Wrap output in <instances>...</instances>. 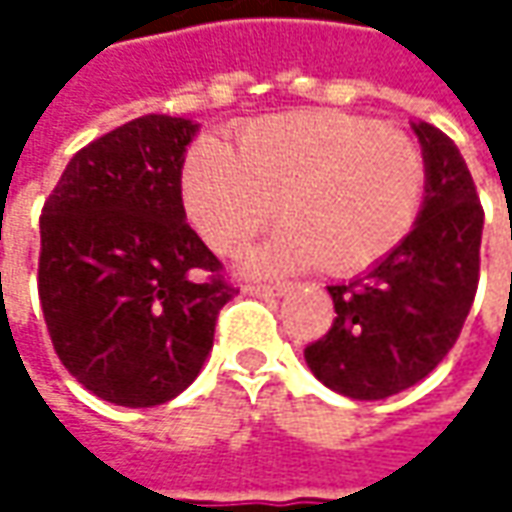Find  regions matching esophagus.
Wrapping results in <instances>:
<instances>
[{
    "label": "esophagus",
    "mask_w": 512,
    "mask_h": 512,
    "mask_svg": "<svg viewBox=\"0 0 512 512\" xmlns=\"http://www.w3.org/2000/svg\"><path fill=\"white\" fill-rule=\"evenodd\" d=\"M245 296H256V299H279L285 296V287L282 285H245L242 287Z\"/></svg>",
    "instance_id": "1"
}]
</instances>
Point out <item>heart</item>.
I'll list each match as a JSON object with an SVG mask.
<instances>
[{"label":"heart","instance_id":"obj_1","mask_svg":"<svg viewBox=\"0 0 512 512\" xmlns=\"http://www.w3.org/2000/svg\"><path fill=\"white\" fill-rule=\"evenodd\" d=\"M427 165L413 139L344 113L256 119L239 150L199 139L179 187L193 227L219 253H236L276 213L287 222L245 256L247 273L322 262L330 273L376 265L416 225Z\"/></svg>","mask_w":512,"mask_h":512}]
</instances>
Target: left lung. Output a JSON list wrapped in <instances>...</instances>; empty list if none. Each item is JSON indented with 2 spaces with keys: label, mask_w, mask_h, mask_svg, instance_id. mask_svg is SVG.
I'll use <instances>...</instances> for the list:
<instances>
[{
  "label": "left lung",
  "mask_w": 512,
  "mask_h": 512,
  "mask_svg": "<svg viewBox=\"0 0 512 512\" xmlns=\"http://www.w3.org/2000/svg\"><path fill=\"white\" fill-rule=\"evenodd\" d=\"M410 128L427 165L419 219L362 276L327 287L336 319L305 350L319 382L359 402L396 396L433 373L479 285L484 210L473 176L450 136L427 122Z\"/></svg>",
  "instance_id": "8db88e82"
}]
</instances>
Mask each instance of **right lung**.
<instances>
[{"label": "right lung", "mask_w": 512, "mask_h": 512, "mask_svg": "<svg viewBox=\"0 0 512 512\" xmlns=\"http://www.w3.org/2000/svg\"><path fill=\"white\" fill-rule=\"evenodd\" d=\"M196 133L165 113L110 130L70 159L39 219L53 350L110 404L156 407L190 387L236 293L187 225L179 173Z\"/></svg>", "instance_id": "1"}]
</instances>
